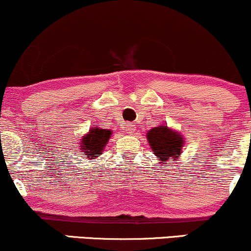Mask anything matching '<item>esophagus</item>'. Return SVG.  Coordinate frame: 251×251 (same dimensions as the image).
Listing matches in <instances>:
<instances>
[{
	"label": "esophagus",
	"instance_id": "34e87169",
	"mask_svg": "<svg viewBox=\"0 0 251 251\" xmlns=\"http://www.w3.org/2000/svg\"><path fill=\"white\" fill-rule=\"evenodd\" d=\"M125 129H126V132L131 135L135 133V126L132 125V124H127V125L125 126Z\"/></svg>",
	"mask_w": 251,
	"mask_h": 251
}]
</instances>
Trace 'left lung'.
Segmentation results:
<instances>
[{"label":"left lung","instance_id":"1","mask_svg":"<svg viewBox=\"0 0 251 251\" xmlns=\"http://www.w3.org/2000/svg\"><path fill=\"white\" fill-rule=\"evenodd\" d=\"M146 138L152 152L159 160L158 163L175 162L179 159L183 153V148L185 145L183 135L165 124L150 129L146 133Z\"/></svg>","mask_w":251,"mask_h":251}]
</instances>
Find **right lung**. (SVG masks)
I'll return each instance as SVG.
<instances>
[{
	"label": "right lung",
	"mask_w": 251,
	"mask_h": 251,
	"mask_svg": "<svg viewBox=\"0 0 251 251\" xmlns=\"http://www.w3.org/2000/svg\"><path fill=\"white\" fill-rule=\"evenodd\" d=\"M111 135V129L91 127L87 133L83 134L80 139V151L89 160L97 159L100 154H102Z\"/></svg>",
	"instance_id": "right-lung-1"
}]
</instances>
